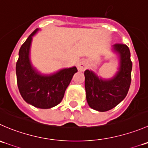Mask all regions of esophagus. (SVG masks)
<instances>
[{
	"instance_id": "34e87169",
	"label": "esophagus",
	"mask_w": 148,
	"mask_h": 148,
	"mask_svg": "<svg viewBox=\"0 0 148 148\" xmlns=\"http://www.w3.org/2000/svg\"><path fill=\"white\" fill-rule=\"evenodd\" d=\"M88 66V63L86 60H82L79 62L78 66H77V69H78L79 71H83L87 68Z\"/></svg>"
}]
</instances>
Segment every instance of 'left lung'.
<instances>
[{
	"label": "left lung",
	"mask_w": 148,
	"mask_h": 148,
	"mask_svg": "<svg viewBox=\"0 0 148 148\" xmlns=\"http://www.w3.org/2000/svg\"><path fill=\"white\" fill-rule=\"evenodd\" d=\"M112 51L118 58L117 71L111 78H103L92 70L84 71L86 98L89 107L99 112L112 110L127 95L131 83L132 64L125 44H115Z\"/></svg>",
	"instance_id": "8db88e82"
}]
</instances>
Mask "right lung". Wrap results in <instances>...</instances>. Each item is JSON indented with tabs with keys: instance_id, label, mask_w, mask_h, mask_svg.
Here are the masks:
<instances>
[{
	"instance_id": "right-lung-1",
	"label": "right lung",
	"mask_w": 148,
	"mask_h": 148,
	"mask_svg": "<svg viewBox=\"0 0 148 148\" xmlns=\"http://www.w3.org/2000/svg\"><path fill=\"white\" fill-rule=\"evenodd\" d=\"M38 30L36 28L28 37L19 50L16 66L17 84L25 102L37 108L50 109L62 102L77 69L76 66L64 68L51 74L38 71L31 59L33 36Z\"/></svg>"
}]
</instances>
